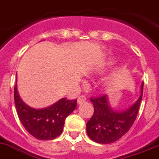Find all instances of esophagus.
<instances>
[{
  "label": "esophagus",
  "mask_w": 159,
  "mask_h": 159,
  "mask_svg": "<svg viewBox=\"0 0 159 159\" xmlns=\"http://www.w3.org/2000/svg\"><path fill=\"white\" fill-rule=\"evenodd\" d=\"M85 101H86V98H85V96H84V95H81V96L78 97V104H81V103L85 102Z\"/></svg>",
  "instance_id": "34e87169"
}]
</instances>
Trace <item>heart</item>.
<instances>
[{"instance_id": "1", "label": "heart", "mask_w": 159, "mask_h": 159, "mask_svg": "<svg viewBox=\"0 0 159 159\" xmlns=\"http://www.w3.org/2000/svg\"><path fill=\"white\" fill-rule=\"evenodd\" d=\"M116 61H117V59L116 58H110L109 59V60L106 61H104V62L102 63V64H101L100 66L97 68V70H105V69H106L107 67H109V66H113L114 64H115Z\"/></svg>"}]
</instances>
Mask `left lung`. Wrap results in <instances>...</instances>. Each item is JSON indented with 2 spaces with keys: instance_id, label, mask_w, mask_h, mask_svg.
I'll return each instance as SVG.
<instances>
[{
  "instance_id": "obj_1",
  "label": "left lung",
  "mask_w": 159,
  "mask_h": 159,
  "mask_svg": "<svg viewBox=\"0 0 159 159\" xmlns=\"http://www.w3.org/2000/svg\"><path fill=\"white\" fill-rule=\"evenodd\" d=\"M143 81L141 95L137 102L129 109L121 112H115L110 108L106 95L91 97L90 101L93 102L94 112L86 123L88 136L96 143L110 144L127 133L139 114L143 98Z\"/></svg>"
}]
</instances>
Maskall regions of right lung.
<instances>
[{
	"label": "right lung",
	"mask_w": 159,
	"mask_h": 159,
	"mask_svg": "<svg viewBox=\"0 0 159 159\" xmlns=\"http://www.w3.org/2000/svg\"><path fill=\"white\" fill-rule=\"evenodd\" d=\"M14 102L19 119L29 133L40 140H52L62 133L66 117L76 109L77 99L61 98L53 106L41 110L30 107L20 98L16 82Z\"/></svg>",
	"instance_id": "right-lung-1"
}]
</instances>
